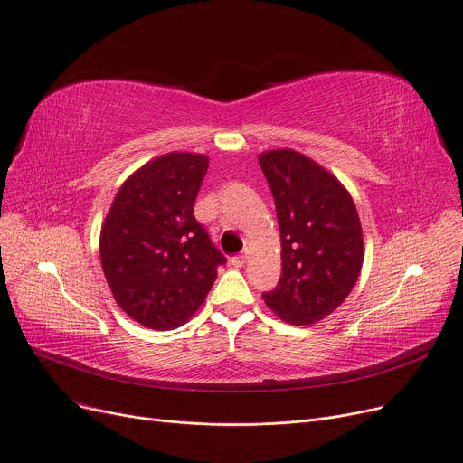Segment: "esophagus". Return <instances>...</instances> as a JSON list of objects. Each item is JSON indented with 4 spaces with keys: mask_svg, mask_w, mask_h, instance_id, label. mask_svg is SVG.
Returning a JSON list of instances; mask_svg holds the SVG:
<instances>
[{
    "mask_svg": "<svg viewBox=\"0 0 463 463\" xmlns=\"http://www.w3.org/2000/svg\"><path fill=\"white\" fill-rule=\"evenodd\" d=\"M246 260H248V255H246V253H240V255H234V257L231 259L232 266H236V269H241V266H244V264H246Z\"/></svg>",
    "mask_w": 463,
    "mask_h": 463,
    "instance_id": "obj_1",
    "label": "esophagus"
}]
</instances>
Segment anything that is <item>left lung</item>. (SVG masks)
<instances>
[{"mask_svg": "<svg viewBox=\"0 0 463 463\" xmlns=\"http://www.w3.org/2000/svg\"><path fill=\"white\" fill-rule=\"evenodd\" d=\"M281 236V278L262 298L279 319L313 325L344 304L364 262L360 217L349 191L307 156L262 152Z\"/></svg>", "mask_w": 463, "mask_h": 463, "instance_id": "left-lung-1", "label": "left lung"}]
</instances>
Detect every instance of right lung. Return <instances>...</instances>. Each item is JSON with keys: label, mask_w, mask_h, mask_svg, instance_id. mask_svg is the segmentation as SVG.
Wrapping results in <instances>:
<instances>
[{"label": "right lung", "mask_w": 463, "mask_h": 463, "mask_svg": "<svg viewBox=\"0 0 463 463\" xmlns=\"http://www.w3.org/2000/svg\"><path fill=\"white\" fill-rule=\"evenodd\" d=\"M208 161L170 152L142 165L121 184L101 227V266L112 297L152 330L187 323L225 264L193 213Z\"/></svg>", "instance_id": "obj_1"}]
</instances>
